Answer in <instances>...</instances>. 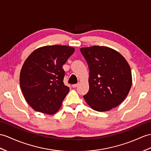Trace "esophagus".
<instances>
[{"label": "esophagus", "mask_w": 151, "mask_h": 151, "mask_svg": "<svg viewBox=\"0 0 151 151\" xmlns=\"http://www.w3.org/2000/svg\"><path fill=\"white\" fill-rule=\"evenodd\" d=\"M78 86V84H72V87L73 88H76Z\"/></svg>", "instance_id": "obj_1"}]
</instances>
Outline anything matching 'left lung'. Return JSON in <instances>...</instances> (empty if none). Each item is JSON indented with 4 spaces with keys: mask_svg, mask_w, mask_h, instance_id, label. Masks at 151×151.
<instances>
[{
    "mask_svg": "<svg viewBox=\"0 0 151 151\" xmlns=\"http://www.w3.org/2000/svg\"><path fill=\"white\" fill-rule=\"evenodd\" d=\"M90 70L89 91L83 97L97 111L121 104L132 85L131 68L117 51L104 46L81 48Z\"/></svg>",
    "mask_w": 151,
    "mask_h": 151,
    "instance_id": "obj_1",
    "label": "left lung"
}]
</instances>
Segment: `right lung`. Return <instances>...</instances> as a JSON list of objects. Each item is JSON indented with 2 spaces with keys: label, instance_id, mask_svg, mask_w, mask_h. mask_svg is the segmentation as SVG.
<instances>
[{
  "label": "right lung",
  "instance_id": "add662e5",
  "mask_svg": "<svg viewBox=\"0 0 151 151\" xmlns=\"http://www.w3.org/2000/svg\"><path fill=\"white\" fill-rule=\"evenodd\" d=\"M74 50L65 45L45 46L33 51L25 61L20 84L25 99L35 111L52 115L60 108L69 91L63 83L62 67Z\"/></svg>",
  "mask_w": 151,
  "mask_h": 151
}]
</instances>
